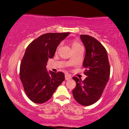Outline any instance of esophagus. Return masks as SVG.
Returning a JSON list of instances; mask_svg holds the SVG:
<instances>
[{
	"label": "esophagus",
	"mask_w": 129,
	"mask_h": 129,
	"mask_svg": "<svg viewBox=\"0 0 129 129\" xmlns=\"http://www.w3.org/2000/svg\"><path fill=\"white\" fill-rule=\"evenodd\" d=\"M65 78H66V80H71V79H72L71 76H70L69 74H66V75H65Z\"/></svg>",
	"instance_id": "1"
}]
</instances>
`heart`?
I'll use <instances>...</instances> for the list:
<instances>
[{"label":"heart","mask_w":129,"mask_h":129,"mask_svg":"<svg viewBox=\"0 0 129 129\" xmlns=\"http://www.w3.org/2000/svg\"><path fill=\"white\" fill-rule=\"evenodd\" d=\"M80 47H82V45H80L79 42H76V41L72 42V50L79 49V48H80Z\"/></svg>","instance_id":"obj_1"}]
</instances>
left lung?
Masks as SVG:
<instances>
[{
  "instance_id": "left-lung-1",
  "label": "left lung",
  "mask_w": 129,
  "mask_h": 129,
  "mask_svg": "<svg viewBox=\"0 0 129 129\" xmlns=\"http://www.w3.org/2000/svg\"><path fill=\"white\" fill-rule=\"evenodd\" d=\"M80 39L85 48L83 66L87 77L83 81L73 77L76 87L72 90L75 101L84 106L90 105L101 97L110 76L107 52L97 39L87 35H81Z\"/></svg>"
}]
</instances>
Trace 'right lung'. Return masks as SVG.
<instances>
[{
	"label": "right lung",
	"mask_w": 129,
	"mask_h": 129,
	"mask_svg": "<svg viewBox=\"0 0 129 129\" xmlns=\"http://www.w3.org/2000/svg\"><path fill=\"white\" fill-rule=\"evenodd\" d=\"M69 34H45L33 40L26 49L20 63V78L27 97L34 103L49 101L65 80L63 72L47 71L46 66L60 43Z\"/></svg>",
	"instance_id": "1"
}]
</instances>
